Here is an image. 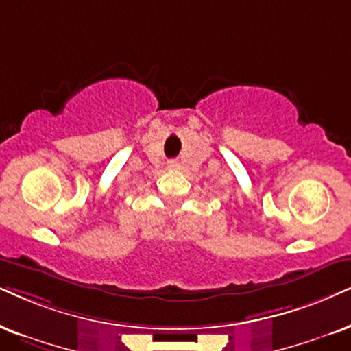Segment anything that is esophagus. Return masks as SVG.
Segmentation results:
<instances>
[{
  "instance_id": "esophagus-1",
  "label": "esophagus",
  "mask_w": 351,
  "mask_h": 351,
  "mask_svg": "<svg viewBox=\"0 0 351 351\" xmlns=\"http://www.w3.org/2000/svg\"><path fill=\"white\" fill-rule=\"evenodd\" d=\"M176 165H178V163H176L175 160H171V162H168V167H170V168H173V167H176Z\"/></svg>"
}]
</instances>
